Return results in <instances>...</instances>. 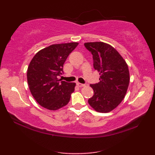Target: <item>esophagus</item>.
I'll return each instance as SVG.
<instances>
[{
  "mask_svg": "<svg viewBox=\"0 0 155 155\" xmlns=\"http://www.w3.org/2000/svg\"><path fill=\"white\" fill-rule=\"evenodd\" d=\"M77 86L79 87H83L84 86V84H82V83H77Z\"/></svg>",
  "mask_w": 155,
  "mask_h": 155,
  "instance_id": "1",
  "label": "esophagus"
}]
</instances>
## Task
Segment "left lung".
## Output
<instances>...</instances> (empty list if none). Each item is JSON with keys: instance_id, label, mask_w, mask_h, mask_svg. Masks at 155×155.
Here are the masks:
<instances>
[{"instance_id": "8db88e82", "label": "left lung", "mask_w": 155, "mask_h": 155, "mask_svg": "<svg viewBox=\"0 0 155 155\" xmlns=\"http://www.w3.org/2000/svg\"><path fill=\"white\" fill-rule=\"evenodd\" d=\"M93 57L100 82L91 84L93 97L88 104L98 113H109L117 108L127 94L130 81L128 64L118 52L109 44L91 42L84 44Z\"/></svg>"}]
</instances>
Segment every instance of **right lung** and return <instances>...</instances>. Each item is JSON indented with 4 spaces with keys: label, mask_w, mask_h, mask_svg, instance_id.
Segmentation results:
<instances>
[{
    "label": "right lung",
    "mask_w": 155,
    "mask_h": 155,
    "mask_svg": "<svg viewBox=\"0 0 155 155\" xmlns=\"http://www.w3.org/2000/svg\"><path fill=\"white\" fill-rule=\"evenodd\" d=\"M78 42L55 44L41 49L32 58L27 69L29 89L36 101L47 109L56 110L66 106L76 83L59 79L69 54Z\"/></svg>",
    "instance_id": "1"
}]
</instances>
